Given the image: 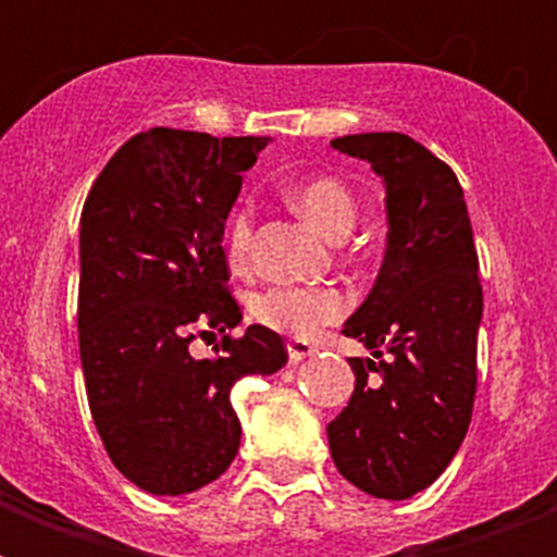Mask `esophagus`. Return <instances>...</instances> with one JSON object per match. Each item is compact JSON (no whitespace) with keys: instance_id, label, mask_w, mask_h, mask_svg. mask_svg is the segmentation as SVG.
<instances>
[{"instance_id":"34e87169","label":"esophagus","mask_w":557,"mask_h":557,"mask_svg":"<svg viewBox=\"0 0 557 557\" xmlns=\"http://www.w3.org/2000/svg\"><path fill=\"white\" fill-rule=\"evenodd\" d=\"M314 352V347L312 344H309V341L306 338H292L288 341V358H292V361H304V358H309Z\"/></svg>"}]
</instances>
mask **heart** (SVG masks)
I'll list each match as a JSON object with an SVG mask.
<instances>
[{"mask_svg":"<svg viewBox=\"0 0 557 557\" xmlns=\"http://www.w3.org/2000/svg\"><path fill=\"white\" fill-rule=\"evenodd\" d=\"M286 199L323 236L338 239L356 225V193L349 190L344 178L332 176V173H312V176L300 178L288 187ZM222 243H225V257L231 269H251L253 213L248 205H236L227 213ZM344 312H347V297L330 286H271L251 300V314L257 318V323L283 332V335H295V338L312 335L321 323L338 321Z\"/></svg>","mask_w":557,"mask_h":557,"instance_id":"heart-1","label":"heart"}]
</instances>
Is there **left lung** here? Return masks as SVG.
<instances>
[{
  "label": "left lung",
  "mask_w": 557,
  "mask_h": 557,
  "mask_svg": "<svg viewBox=\"0 0 557 557\" xmlns=\"http://www.w3.org/2000/svg\"><path fill=\"white\" fill-rule=\"evenodd\" d=\"M332 147L370 161L387 190V253L370 297L344 326L372 349L349 358L356 389L330 422L349 483L407 500L448 468L476 396L483 286L459 178L401 133H361Z\"/></svg>",
  "instance_id": "1"
}]
</instances>
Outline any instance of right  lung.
Returning <instances> with one entry per match:
<instances>
[{"mask_svg": "<svg viewBox=\"0 0 557 557\" xmlns=\"http://www.w3.org/2000/svg\"><path fill=\"white\" fill-rule=\"evenodd\" d=\"M265 144L156 126L109 159L83 205V381L109 459L144 492L176 497L225 474L243 436L231 387L288 361L260 323L231 338L243 309L222 231ZM213 331L223 352L193 359L195 335Z\"/></svg>", "mask_w": 557, "mask_h": 557, "instance_id": "obj_1", "label": "right lung"}]
</instances>
